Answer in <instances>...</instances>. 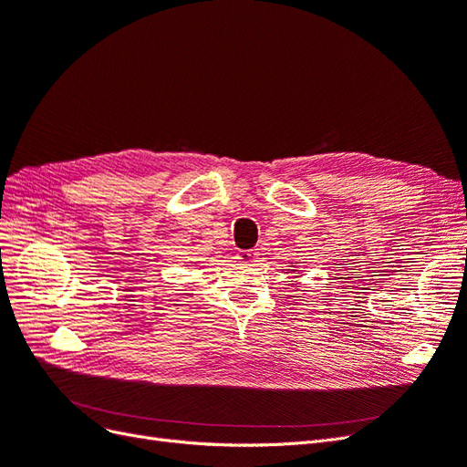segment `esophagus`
<instances>
[{
  "label": "esophagus",
  "instance_id": "esophagus-1",
  "mask_svg": "<svg viewBox=\"0 0 467 467\" xmlns=\"http://www.w3.org/2000/svg\"><path fill=\"white\" fill-rule=\"evenodd\" d=\"M257 255H259L257 249H247V251H239L237 259L242 263H257Z\"/></svg>",
  "mask_w": 467,
  "mask_h": 467
}]
</instances>
